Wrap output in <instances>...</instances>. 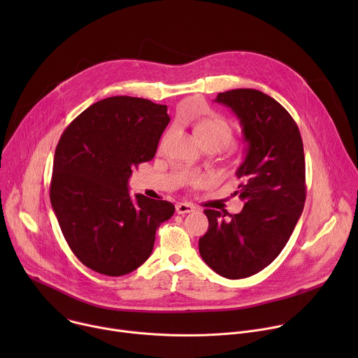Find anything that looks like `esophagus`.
Returning <instances> with one entry per match:
<instances>
[{"label":"esophagus","mask_w":358,"mask_h":358,"mask_svg":"<svg viewBox=\"0 0 358 358\" xmlns=\"http://www.w3.org/2000/svg\"><path fill=\"white\" fill-rule=\"evenodd\" d=\"M195 208H194V206H191V203H188V202H178L177 206H176V211H177V214H181V215H184V214H189V213H192Z\"/></svg>","instance_id":"1"}]
</instances>
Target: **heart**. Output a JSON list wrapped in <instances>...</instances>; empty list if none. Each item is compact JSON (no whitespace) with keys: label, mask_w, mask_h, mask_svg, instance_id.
Returning <instances> with one entry per match:
<instances>
[{"label":"heart","mask_w":358,"mask_h":358,"mask_svg":"<svg viewBox=\"0 0 358 358\" xmlns=\"http://www.w3.org/2000/svg\"><path fill=\"white\" fill-rule=\"evenodd\" d=\"M195 134L202 145L214 144L224 148L234 140V131L231 126L221 119H201L194 123Z\"/></svg>","instance_id":"1"}]
</instances>
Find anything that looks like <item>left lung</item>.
Masks as SVG:
<instances>
[{
	"label": "left lung",
	"instance_id": "1",
	"mask_svg": "<svg viewBox=\"0 0 358 358\" xmlns=\"http://www.w3.org/2000/svg\"><path fill=\"white\" fill-rule=\"evenodd\" d=\"M238 116L246 157L236 171L239 214L206 210L208 231L199 255L227 279H243L271 265L287 243L304 207L306 166L299 127L273 97L257 89L218 93Z\"/></svg>",
	"mask_w": 358,
	"mask_h": 358
}]
</instances>
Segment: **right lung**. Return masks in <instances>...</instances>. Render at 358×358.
Instances as JSON below:
<instances>
[{"label": "right lung", "mask_w": 358, "mask_h": 358, "mask_svg": "<svg viewBox=\"0 0 358 358\" xmlns=\"http://www.w3.org/2000/svg\"><path fill=\"white\" fill-rule=\"evenodd\" d=\"M170 122L166 105L131 96L99 100L62 133L49 196L75 257L89 269L123 276L151 255L156 231L176 211L164 199L131 198V170L156 156Z\"/></svg>", "instance_id": "1"}]
</instances>
